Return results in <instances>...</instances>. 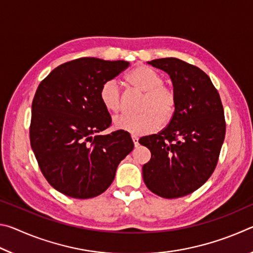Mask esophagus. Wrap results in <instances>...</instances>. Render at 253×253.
Returning a JSON list of instances; mask_svg holds the SVG:
<instances>
[{
	"label": "esophagus",
	"instance_id": "34e87169",
	"mask_svg": "<svg viewBox=\"0 0 253 253\" xmlns=\"http://www.w3.org/2000/svg\"><path fill=\"white\" fill-rule=\"evenodd\" d=\"M131 140H132V143H134L135 147L138 146V145H139V143H138V137H136V136H131Z\"/></svg>",
	"mask_w": 253,
	"mask_h": 253
}]
</instances>
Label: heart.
<instances>
[{
	"label": "heart",
	"instance_id": "b5f03b06",
	"mask_svg": "<svg viewBox=\"0 0 253 253\" xmlns=\"http://www.w3.org/2000/svg\"><path fill=\"white\" fill-rule=\"evenodd\" d=\"M128 84L145 92V97L137 116H124L114 119L116 129L132 135H145L157 129L160 125L169 123L176 108V96L172 89L163 85L162 77L146 66H138L125 77ZM99 98L102 106L111 114H117L122 108L121 88L116 80H108L101 85Z\"/></svg>",
	"mask_w": 253,
	"mask_h": 253
}]
</instances>
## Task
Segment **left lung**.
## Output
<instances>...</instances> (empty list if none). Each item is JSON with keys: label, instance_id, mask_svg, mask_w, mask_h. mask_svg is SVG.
Here are the masks:
<instances>
[{"label": "left lung", "instance_id": "1", "mask_svg": "<svg viewBox=\"0 0 253 253\" xmlns=\"http://www.w3.org/2000/svg\"><path fill=\"white\" fill-rule=\"evenodd\" d=\"M147 63L169 76L176 108L165 129L139 139L152 153L143 178L158 196L182 198L202 186L215 169L225 136L223 106L200 68L176 58Z\"/></svg>", "mask_w": 253, "mask_h": 253}]
</instances>
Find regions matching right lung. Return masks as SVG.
Masks as SVG:
<instances>
[{
    "label": "right lung",
    "mask_w": 253,
    "mask_h": 253,
    "mask_svg": "<svg viewBox=\"0 0 253 253\" xmlns=\"http://www.w3.org/2000/svg\"><path fill=\"white\" fill-rule=\"evenodd\" d=\"M129 66L80 58L55 68L37 89L30 142L42 174L60 193L90 199L113 183L119 163L134 148L127 131L99 132L111 118L99 90Z\"/></svg>",
    "instance_id": "add662e5"
}]
</instances>
